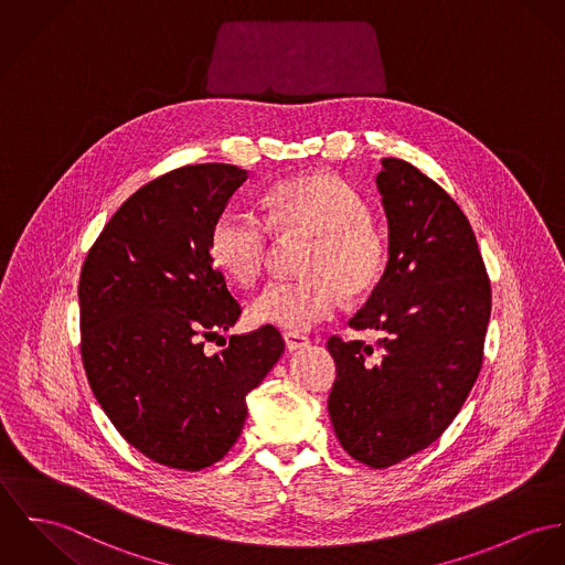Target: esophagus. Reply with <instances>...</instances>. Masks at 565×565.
I'll return each instance as SVG.
<instances>
[{"mask_svg":"<svg viewBox=\"0 0 565 565\" xmlns=\"http://www.w3.org/2000/svg\"><path fill=\"white\" fill-rule=\"evenodd\" d=\"M284 342H286V348L290 352H297V350L309 347V340L305 335H299V333H284Z\"/></svg>","mask_w":565,"mask_h":565,"instance_id":"obj_1","label":"esophagus"}]
</instances>
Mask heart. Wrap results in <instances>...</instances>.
I'll return each mask as SVG.
<instances>
[{
  "mask_svg": "<svg viewBox=\"0 0 565 565\" xmlns=\"http://www.w3.org/2000/svg\"><path fill=\"white\" fill-rule=\"evenodd\" d=\"M268 217L254 209L230 206L213 223L211 256L238 284L260 277L273 234L309 232L305 279H273L249 305L256 324L290 333L309 331L333 318L344 297L370 292L385 268V245L367 221V206L342 178L305 174L288 178L268 193Z\"/></svg>",
  "mask_w": 565,
  "mask_h": 565,
  "instance_id": "heart-1",
  "label": "heart"
}]
</instances>
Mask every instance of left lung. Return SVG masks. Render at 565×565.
Returning <instances> with one entry per match:
<instances>
[{"instance_id": "obj_1", "label": "left lung", "mask_w": 565, "mask_h": 565, "mask_svg": "<svg viewBox=\"0 0 565 565\" xmlns=\"http://www.w3.org/2000/svg\"><path fill=\"white\" fill-rule=\"evenodd\" d=\"M390 223V262L356 331H381L379 354L331 338L338 379L333 430L348 456L385 469L435 443L478 381L490 279L469 218L435 180L399 159L376 175Z\"/></svg>"}]
</instances>
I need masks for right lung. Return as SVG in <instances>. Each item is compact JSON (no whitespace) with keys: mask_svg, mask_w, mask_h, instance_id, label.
<instances>
[{"mask_svg":"<svg viewBox=\"0 0 565 565\" xmlns=\"http://www.w3.org/2000/svg\"><path fill=\"white\" fill-rule=\"evenodd\" d=\"M245 180L225 163L154 178L109 218L82 268V359L94 397L129 445L178 471L206 469L232 449L247 393L286 347L264 324L204 352L241 316L209 238Z\"/></svg>","mask_w":565,"mask_h":565,"instance_id":"1","label":"right lung"}]
</instances>
